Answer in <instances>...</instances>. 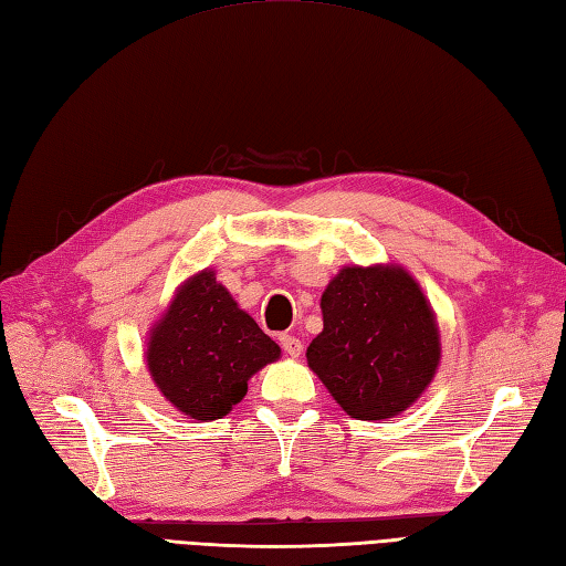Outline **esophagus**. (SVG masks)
Returning <instances> with one entry per match:
<instances>
[{
  "instance_id": "obj_1",
  "label": "esophagus",
  "mask_w": 566,
  "mask_h": 566,
  "mask_svg": "<svg viewBox=\"0 0 566 566\" xmlns=\"http://www.w3.org/2000/svg\"><path fill=\"white\" fill-rule=\"evenodd\" d=\"M281 348H283L287 355H291V357H297V355L302 353V340L295 338V336L283 334V336H281Z\"/></svg>"
}]
</instances>
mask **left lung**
Listing matches in <instances>:
<instances>
[{"mask_svg": "<svg viewBox=\"0 0 566 566\" xmlns=\"http://www.w3.org/2000/svg\"><path fill=\"white\" fill-rule=\"evenodd\" d=\"M307 365L357 420H387L432 381L442 343L430 302L401 266H346L322 295Z\"/></svg>", "mask_w": 566, "mask_h": 566, "instance_id": "8db88e82", "label": "left lung"}]
</instances>
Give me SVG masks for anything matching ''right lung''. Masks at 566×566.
Masks as SVG:
<instances>
[{
	"label": "right lung",
	"mask_w": 566,
	"mask_h": 566,
	"mask_svg": "<svg viewBox=\"0 0 566 566\" xmlns=\"http://www.w3.org/2000/svg\"><path fill=\"white\" fill-rule=\"evenodd\" d=\"M279 357V343L238 307L209 269L179 285L146 348L160 394L201 422L228 416L244 398L250 377Z\"/></svg>",
	"instance_id": "add662e5"
}]
</instances>
